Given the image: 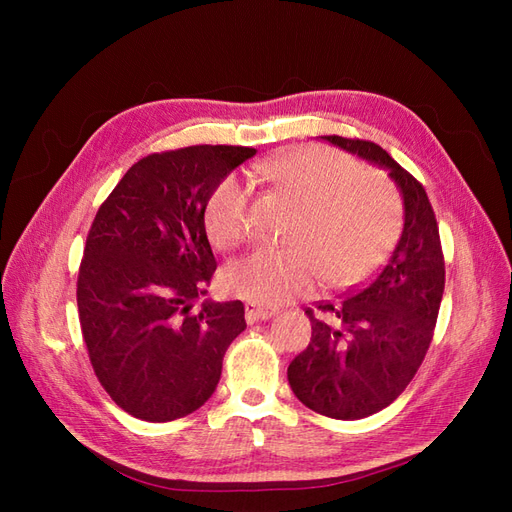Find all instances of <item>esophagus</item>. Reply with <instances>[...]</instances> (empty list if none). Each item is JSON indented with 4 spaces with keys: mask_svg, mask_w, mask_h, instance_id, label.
Returning <instances> with one entry per match:
<instances>
[{
    "mask_svg": "<svg viewBox=\"0 0 512 512\" xmlns=\"http://www.w3.org/2000/svg\"><path fill=\"white\" fill-rule=\"evenodd\" d=\"M273 316H275V309H271V307H265V305H260L256 301L245 303V318L250 324L258 322V320H269Z\"/></svg>",
    "mask_w": 512,
    "mask_h": 512,
    "instance_id": "1",
    "label": "esophagus"
}]
</instances>
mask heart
Returning a JSON list of instances; mask_svg holds the SVG:
<instances>
[{"label": "heart", "mask_w": 512, "mask_h": 512, "mask_svg": "<svg viewBox=\"0 0 512 512\" xmlns=\"http://www.w3.org/2000/svg\"><path fill=\"white\" fill-rule=\"evenodd\" d=\"M262 173L301 215L290 250H256L226 269V286L239 297L280 305L312 292L320 280L333 288L361 282L391 252L401 228V203L382 175L335 149L309 145L280 153ZM205 226L211 243L230 250L247 237L250 192L226 177L209 196Z\"/></svg>", "instance_id": "1"}]
</instances>
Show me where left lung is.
Wrapping results in <instances>:
<instances>
[{"label":"left lung","mask_w":512,"mask_h":512,"mask_svg":"<svg viewBox=\"0 0 512 512\" xmlns=\"http://www.w3.org/2000/svg\"><path fill=\"white\" fill-rule=\"evenodd\" d=\"M320 138L389 170L404 200V230L382 271L350 297L318 303V314L307 307L312 339L288 365L301 404L356 421L393 404L421 367L444 292V256L427 192L408 170L376 143Z\"/></svg>","instance_id":"8db88e82"}]
</instances>
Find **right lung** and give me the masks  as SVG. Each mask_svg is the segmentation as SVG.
<instances>
[{
  "label": "right lung",
  "mask_w": 512,
  "mask_h": 512,
  "mask_svg": "<svg viewBox=\"0 0 512 512\" xmlns=\"http://www.w3.org/2000/svg\"><path fill=\"white\" fill-rule=\"evenodd\" d=\"M252 147L196 145L138 160L89 228L76 284L85 346L104 391L149 423L188 416L213 395L241 301H194L218 267L209 196Z\"/></svg>",
  "instance_id": "1"
}]
</instances>
